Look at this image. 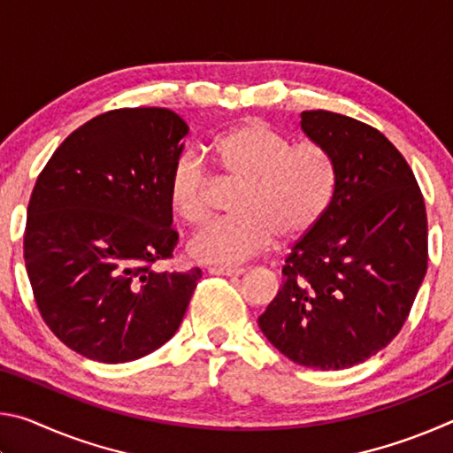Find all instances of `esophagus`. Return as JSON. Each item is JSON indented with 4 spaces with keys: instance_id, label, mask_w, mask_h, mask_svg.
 I'll return each instance as SVG.
<instances>
[{
    "instance_id": "1",
    "label": "esophagus",
    "mask_w": 453,
    "mask_h": 453,
    "mask_svg": "<svg viewBox=\"0 0 453 453\" xmlns=\"http://www.w3.org/2000/svg\"><path fill=\"white\" fill-rule=\"evenodd\" d=\"M211 275H227V278H234V275H242L243 267H224V265H213L210 267Z\"/></svg>"
}]
</instances>
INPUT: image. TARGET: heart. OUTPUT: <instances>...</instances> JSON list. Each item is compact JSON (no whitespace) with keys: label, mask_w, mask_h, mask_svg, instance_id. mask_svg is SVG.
Masks as SVG:
<instances>
[{"label":"heart","mask_w":453,"mask_h":453,"mask_svg":"<svg viewBox=\"0 0 453 453\" xmlns=\"http://www.w3.org/2000/svg\"><path fill=\"white\" fill-rule=\"evenodd\" d=\"M210 156L218 178L240 186L234 216L216 219L188 243L202 264L235 265L270 250L281 235L296 242L316 227L334 202L335 175L316 145H294L286 134L259 119L213 137ZM216 180L194 153H181L167 175L175 216L197 226L210 216Z\"/></svg>","instance_id":"1"}]
</instances>
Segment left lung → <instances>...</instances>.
<instances>
[{
	"label": "left lung",
	"instance_id": "1",
	"mask_svg": "<svg viewBox=\"0 0 453 453\" xmlns=\"http://www.w3.org/2000/svg\"><path fill=\"white\" fill-rule=\"evenodd\" d=\"M300 124L334 167V202L296 242L257 324L291 362L346 370L386 348L410 316L427 270L426 203L375 127L326 110L302 111Z\"/></svg>",
	"mask_w": 453,
	"mask_h": 453
}]
</instances>
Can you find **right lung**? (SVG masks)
<instances>
[{"label":"right lung","instance_id":"obj_1","mask_svg":"<svg viewBox=\"0 0 453 453\" xmlns=\"http://www.w3.org/2000/svg\"><path fill=\"white\" fill-rule=\"evenodd\" d=\"M189 127L165 107H121L75 129L37 175L27 205L26 270L42 318L83 357L124 364L178 332L202 278L170 259L167 175Z\"/></svg>","mask_w":453,"mask_h":453}]
</instances>
